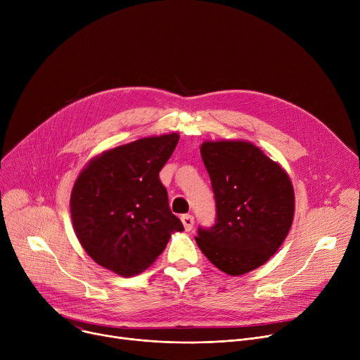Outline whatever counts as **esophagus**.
<instances>
[{
    "mask_svg": "<svg viewBox=\"0 0 360 360\" xmlns=\"http://www.w3.org/2000/svg\"><path fill=\"white\" fill-rule=\"evenodd\" d=\"M181 220H182V224H184V228H185L186 232H190L194 228V217L191 214H184L181 217Z\"/></svg>",
    "mask_w": 360,
    "mask_h": 360,
    "instance_id": "34e87169",
    "label": "esophagus"
}]
</instances>
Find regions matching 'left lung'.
Masks as SVG:
<instances>
[{"mask_svg":"<svg viewBox=\"0 0 360 360\" xmlns=\"http://www.w3.org/2000/svg\"><path fill=\"white\" fill-rule=\"evenodd\" d=\"M200 151L212 179L217 219L213 228L198 229L197 245L223 273H250L277 252L290 231L292 181L250 141H204Z\"/></svg>","mask_w":360,"mask_h":360,"instance_id":"8db88e82","label":"left lung"}]
</instances>
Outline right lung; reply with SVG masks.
<instances>
[{"instance_id":"add662e5","label":"right lung","mask_w":360,"mask_h":360,"mask_svg":"<svg viewBox=\"0 0 360 360\" xmlns=\"http://www.w3.org/2000/svg\"><path fill=\"white\" fill-rule=\"evenodd\" d=\"M179 134L144 137L94 156L74 182L70 210L82 247L103 269L122 277L140 274L182 232L169 209L159 172Z\"/></svg>"}]
</instances>
